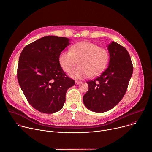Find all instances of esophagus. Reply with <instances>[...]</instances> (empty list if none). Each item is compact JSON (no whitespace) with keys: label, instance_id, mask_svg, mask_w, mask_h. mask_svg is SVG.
<instances>
[{"label":"esophagus","instance_id":"esophagus-1","mask_svg":"<svg viewBox=\"0 0 152 152\" xmlns=\"http://www.w3.org/2000/svg\"><path fill=\"white\" fill-rule=\"evenodd\" d=\"M81 83H82V82L80 81V80H75V84H76V85H79V84H80Z\"/></svg>","mask_w":152,"mask_h":152}]
</instances>
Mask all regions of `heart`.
I'll return each instance as SVG.
<instances>
[{
  "instance_id": "obj_1",
  "label": "heart",
  "mask_w": 152,
  "mask_h": 152,
  "mask_svg": "<svg viewBox=\"0 0 152 152\" xmlns=\"http://www.w3.org/2000/svg\"><path fill=\"white\" fill-rule=\"evenodd\" d=\"M109 59V55L106 49L89 42L77 43L71 47L69 50H62L58 56L59 64L66 73L79 63L80 66L69 75L75 79L99 75L106 68Z\"/></svg>"
}]
</instances>
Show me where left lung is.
<instances>
[{"instance_id":"1","label":"left lung","mask_w":152,"mask_h":152,"mask_svg":"<svg viewBox=\"0 0 152 152\" xmlns=\"http://www.w3.org/2000/svg\"><path fill=\"white\" fill-rule=\"evenodd\" d=\"M108 67L100 76L87 82L88 90L83 96L86 107L95 113H104L115 107L124 96L133 72L127 50L116 42L107 46Z\"/></svg>"}]
</instances>
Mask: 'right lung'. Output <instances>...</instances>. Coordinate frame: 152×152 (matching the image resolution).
<instances>
[{"label":"right lung","mask_w":152,"mask_h":152,"mask_svg":"<svg viewBox=\"0 0 152 152\" xmlns=\"http://www.w3.org/2000/svg\"><path fill=\"white\" fill-rule=\"evenodd\" d=\"M66 37L46 36L27 45L19 58L17 77L28 102L46 114L61 109L67 90L75 84L58 62V56L69 45Z\"/></svg>","instance_id":"right-lung-1"}]
</instances>
